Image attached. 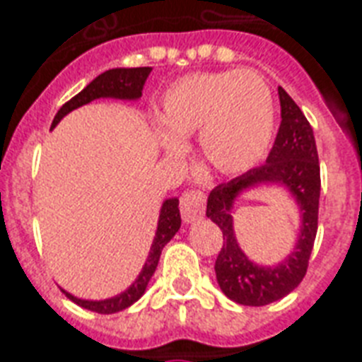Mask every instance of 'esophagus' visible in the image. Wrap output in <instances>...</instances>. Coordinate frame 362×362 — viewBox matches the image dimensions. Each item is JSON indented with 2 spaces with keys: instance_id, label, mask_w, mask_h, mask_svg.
<instances>
[{
  "instance_id": "1",
  "label": "esophagus",
  "mask_w": 362,
  "mask_h": 362,
  "mask_svg": "<svg viewBox=\"0 0 362 362\" xmlns=\"http://www.w3.org/2000/svg\"><path fill=\"white\" fill-rule=\"evenodd\" d=\"M204 203L206 197L201 189H187L180 197V214L186 223H193L204 214Z\"/></svg>"
}]
</instances>
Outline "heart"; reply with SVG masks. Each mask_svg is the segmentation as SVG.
<instances>
[{
	"label": "heart",
	"instance_id": "obj_1",
	"mask_svg": "<svg viewBox=\"0 0 362 362\" xmlns=\"http://www.w3.org/2000/svg\"><path fill=\"white\" fill-rule=\"evenodd\" d=\"M159 144L180 156L199 133L204 159L223 175L252 169L269 150L276 124L272 90L255 71L192 73L167 88L159 105Z\"/></svg>",
	"mask_w": 362,
	"mask_h": 362
}]
</instances>
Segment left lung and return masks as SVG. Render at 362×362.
I'll return each mask as SVG.
<instances>
[{"instance_id": "obj_1", "label": "left lung", "mask_w": 362, "mask_h": 362, "mask_svg": "<svg viewBox=\"0 0 362 362\" xmlns=\"http://www.w3.org/2000/svg\"><path fill=\"white\" fill-rule=\"evenodd\" d=\"M281 107L280 129L267 163L250 169L210 192L206 218L223 233L214 270L221 291L244 306H264L286 297L303 281L317 233L320 212V158L312 125L284 88H278ZM281 183L293 193L303 212V226L296 252L278 267H259L245 257L232 231L230 209L238 193L257 183Z\"/></svg>"}]
</instances>
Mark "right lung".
Wrapping results in <instances>:
<instances>
[{"label":"right lung","instance_id":"add662e5","mask_svg":"<svg viewBox=\"0 0 362 362\" xmlns=\"http://www.w3.org/2000/svg\"><path fill=\"white\" fill-rule=\"evenodd\" d=\"M152 67H133V69H109L101 73L98 78H93L82 92H78L73 99H69L67 103L58 110V115L54 116L52 129L58 125V122L64 118L65 115H69L71 110L78 109L82 105L90 103L93 99L99 98H118V99H139L142 95V88L146 82L148 75H150ZM180 210H178V199H167L161 206L158 221V231L153 237L152 247L148 253V259L144 267H142L141 274L133 281V286L129 289H125L124 293L116 295L112 298H105V300H84V298L73 297L71 293L62 291L71 298L73 303L82 306V308L92 310L98 314H116L120 310H125L133 303H136L139 298L144 295L146 286L152 274L156 272V267L159 263V255L165 244L175 237L176 231L180 229Z\"/></svg>","mask_w":362,"mask_h":362}]
</instances>
